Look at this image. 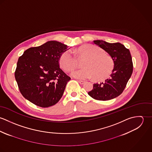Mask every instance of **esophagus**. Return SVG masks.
Segmentation results:
<instances>
[{
	"label": "esophagus",
	"mask_w": 152,
	"mask_h": 152,
	"mask_svg": "<svg viewBox=\"0 0 152 152\" xmlns=\"http://www.w3.org/2000/svg\"><path fill=\"white\" fill-rule=\"evenodd\" d=\"M78 83L80 84H84L85 83V81H78Z\"/></svg>",
	"instance_id": "34e87169"
}]
</instances>
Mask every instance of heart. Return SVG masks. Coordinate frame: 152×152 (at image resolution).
Masks as SVG:
<instances>
[{
  "instance_id": "heart-1",
  "label": "heart",
  "mask_w": 152,
  "mask_h": 152,
  "mask_svg": "<svg viewBox=\"0 0 152 152\" xmlns=\"http://www.w3.org/2000/svg\"><path fill=\"white\" fill-rule=\"evenodd\" d=\"M86 58L81 65L83 68L72 71L71 75L77 79L86 80L94 77L102 80L112 72L114 62L110 56L104 53V50L94 45L81 46L72 51L66 50L59 58L61 66L66 71H70L78 66V60Z\"/></svg>"
}]
</instances>
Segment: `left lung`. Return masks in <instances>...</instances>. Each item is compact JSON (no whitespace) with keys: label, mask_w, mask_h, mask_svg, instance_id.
I'll use <instances>...</instances> for the list:
<instances>
[{"label":"left lung","mask_w":152,"mask_h":152,"mask_svg":"<svg viewBox=\"0 0 152 152\" xmlns=\"http://www.w3.org/2000/svg\"><path fill=\"white\" fill-rule=\"evenodd\" d=\"M94 43L107 52L112 58L114 68L104 83L94 84L88 95L96 100L108 101L120 95L126 86L133 72V63L129 49L119 43H109L103 40Z\"/></svg>","instance_id":"obj_1"}]
</instances>
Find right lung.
Instances as JSON below:
<instances>
[{
	"instance_id": "right-lung-1",
	"label": "right lung",
	"mask_w": 152,
	"mask_h": 152,
	"mask_svg": "<svg viewBox=\"0 0 152 152\" xmlns=\"http://www.w3.org/2000/svg\"><path fill=\"white\" fill-rule=\"evenodd\" d=\"M68 46L57 41L26 50L15 72L22 95L37 106L47 108L61 98L71 78L60 68L59 58Z\"/></svg>"
}]
</instances>
